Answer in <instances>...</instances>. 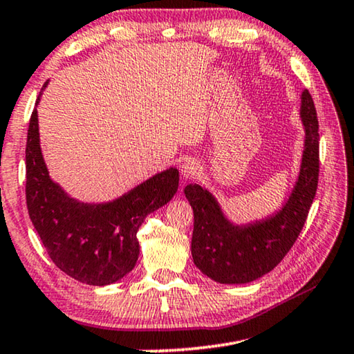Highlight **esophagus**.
Masks as SVG:
<instances>
[{
    "instance_id": "obj_1",
    "label": "esophagus",
    "mask_w": 354,
    "mask_h": 354,
    "mask_svg": "<svg viewBox=\"0 0 354 354\" xmlns=\"http://www.w3.org/2000/svg\"><path fill=\"white\" fill-rule=\"evenodd\" d=\"M198 175H200V167L197 162H194V160L184 162L181 167V176L184 179H195Z\"/></svg>"
}]
</instances>
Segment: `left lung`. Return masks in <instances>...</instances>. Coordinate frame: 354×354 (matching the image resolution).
Here are the masks:
<instances>
[{"label":"left lung","instance_id":"1","mask_svg":"<svg viewBox=\"0 0 354 354\" xmlns=\"http://www.w3.org/2000/svg\"><path fill=\"white\" fill-rule=\"evenodd\" d=\"M301 99L306 127L301 173L287 205L276 216L244 227L232 225L207 190L198 184L184 189L194 209V263L216 282L248 283L265 276L283 260L304 227L318 186L319 136L310 93L306 89Z\"/></svg>","mask_w":354,"mask_h":354}]
</instances>
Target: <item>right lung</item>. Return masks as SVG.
I'll return each instance as SVG.
<instances>
[{
    "label": "right lung",
    "instance_id": "obj_1",
    "mask_svg": "<svg viewBox=\"0 0 354 354\" xmlns=\"http://www.w3.org/2000/svg\"><path fill=\"white\" fill-rule=\"evenodd\" d=\"M25 153L28 214L55 265L78 282L99 287L131 272L140 254L138 228L176 194V168L159 173L111 203L85 205L67 197L50 179L39 145L36 109Z\"/></svg>",
    "mask_w": 354,
    "mask_h": 354
}]
</instances>
